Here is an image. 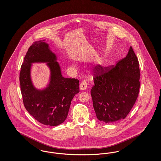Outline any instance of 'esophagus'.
I'll use <instances>...</instances> for the list:
<instances>
[{"label":"esophagus","instance_id":"34e87169","mask_svg":"<svg viewBox=\"0 0 161 161\" xmlns=\"http://www.w3.org/2000/svg\"><path fill=\"white\" fill-rule=\"evenodd\" d=\"M87 83L86 81H81V83L80 84V89L81 90H84L87 88Z\"/></svg>","mask_w":161,"mask_h":161}]
</instances>
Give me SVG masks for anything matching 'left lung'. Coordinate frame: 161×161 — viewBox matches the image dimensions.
Returning <instances> with one entry per match:
<instances>
[{
	"instance_id": "1",
	"label": "left lung",
	"mask_w": 161,
	"mask_h": 161,
	"mask_svg": "<svg viewBox=\"0 0 161 161\" xmlns=\"http://www.w3.org/2000/svg\"><path fill=\"white\" fill-rule=\"evenodd\" d=\"M91 90L97 118L110 123L125 119L136 101L141 86L139 61L132 47L115 66L97 65Z\"/></svg>"
}]
</instances>
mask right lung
I'll return each instance as SVG.
<instances>
[{
	"label": "right lung",
	"instance_id": "1",
	"mask_svg": "<svg viewBox=\"0 0 161 161\" xmlns=\"http://www.w3.org/2000/svg\"><path fill=\"white\" fill-rule=\"evenodd\" d=\"M57 60L44 40L36 41L29 47L21 65L19 81L25 107L39 123L58 126L67 119L71 100L80 92L79 81L64 78ZM35 62H48L51 71L50 81L44 90L36 89L30 79V68Z\"/></svg>",
	"mask_w": 161,
	"mask_h": 161
}]
</instances>
